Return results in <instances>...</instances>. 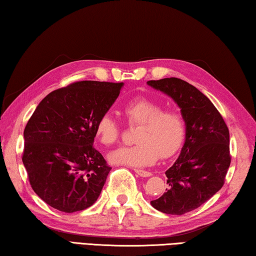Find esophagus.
Here are the masks:
<instances>
[{
	"label": "esophagus",
	"instance_id": "esophagus-1",
	"mask_svg": "<svg viewBox=\"0 0 256 256\" xmlns=\"http://www.w3.org/2000/svg\"><path fill=\"white\" fill-rule=\"evenodd\" d=\"M135 172L140 176V177H150L152 176V172H150V171H146V170H142V169H135Z\"/></svg>",
	"mask_w": 256,
	"mask_h": 256
}]
</instances>
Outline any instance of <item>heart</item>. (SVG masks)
<instances>
[{"mask_svg": "<svg viewBox=\"0 0 256 256\" xmlns=\"http://www.w3.org/2000/svg\"><path fill=\"white\" fill-rule=\"evenodd\" d=\"M126 120L138 127L137 145L121 148L108 156L114 164L148 166L158 156L168 158L180 148L186 136V119L177 108H163L156 100L140 98L129 100L122 108ZM95 135L103 145H113L121 136V126L110 113L100 116L95 124Z\"/></svg>", "mask_w": 256, "mask_h": 256, "instance_id": "b5f03b06", "label": "heart"}]
</instances>
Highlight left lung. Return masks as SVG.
<instances>
[{
    "instance_id": "left-lung-1",
    "label": "left lung",
    "mask_w": 256,
    "mask_h": 256,
    "mask_svg": "<svg viewBox=\"0 0 256 256\" xmlns=\"http://www.w3.org/2000/svg\"><path fill=\"white\" fill-rule=\"evenodd\" d=\"M148 85L170 96L186 119L182 152L166 171L169 188L150 200L158 211L182 216L200 208L224 186L232 161L229 129L211 100L182 79L163 78Z\"/></svg>"
}]
</instances>
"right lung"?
Segmentation results:
<instances>
[{
	"label": "right lung",
	"instance_id": "1",
	"mask_svg": "<svg viewBox=\"0 0 256 256\" xmlns=\"http://www.w3.org/2000/svg\"><path fill=\"white\" fill-rule=\"evenodd\" d=\"M122 86L70 84L45 96L28 120L22 162L34 192L50 206L72 213L98 198L111 166L93 146L95 124Z\"/></svg>",
	"mask_w": 256,
	"mask_h": 256
}]
</instances>
